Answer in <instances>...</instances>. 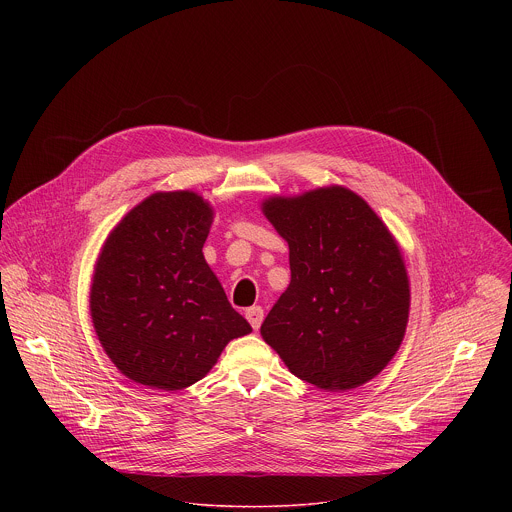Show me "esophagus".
I'll list each match as a JSON object with an SVG mask.
<instances>
[{
    "label": "esophagus",
    "mask_w": 512,
    "mask_h": 512,
    "mask_svg": "<svg viewBox=\"0 0 512 512\" xmlns=\"http://www.w3.org/2000/svg\"><path fill=\"white\" fill-rule=\"evenodd\" d=\"M245 318L249 320V324L253 326V330H259L261 322H263V308L261 306H253L245 312Z\"/></svg>",
    "instance_id": "esophagus-1"
}]
</instances>
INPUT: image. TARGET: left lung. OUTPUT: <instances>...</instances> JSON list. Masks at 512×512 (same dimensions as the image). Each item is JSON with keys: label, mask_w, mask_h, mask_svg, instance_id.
<instances>
[{"label": "left lung", "mask_w": 512, "mask_h": 512, "mask_svg": "<svg viewBox=\"0 0 512 512\" xmlns=\"http://www.w3.org/2000/svg\"><path fill=\"white\" fill-rule=\"evenodd\" d=\"M263 214L289 245L291 281L263 340L298 379L348 391L375 379L409 320L401 249L377 212L344 186L271 196Z\"/></svg>", "instance_id": "obj_1"}]
</instances>
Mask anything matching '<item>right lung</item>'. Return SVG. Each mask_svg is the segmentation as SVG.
Masks as SVG:
<instances>
[{
    "mask_svg": "<svg viewBox=\"0 0 512 512\" xmlns=\"http://www.w3.org/2000/svg\"><path fill=\"white\" fill-rule=\"evenodd\" d=\"M212 216L192 190L156 192L121 218L99 253L93 326L111 362L139 385L186 389L251 332L202 255Z\"/></svg>",
    "mask_w": 512,
    "mask_h": 512,
    "instance_id": "1",
    "label": "right lung"
}]
</instances>
